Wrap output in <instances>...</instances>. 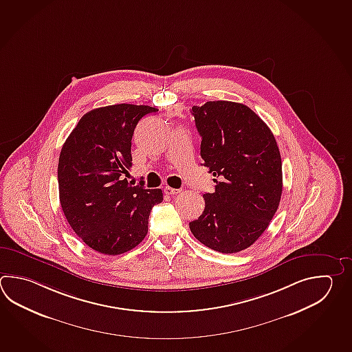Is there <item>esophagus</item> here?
<instances>
[{
    "instance_id": "obj_1",
    "label": "esophagus",
    "mask_w": 352,
    "mask_h": 352,
    "mask_svg": "<svg viewBox=\"0 0 352 352\" xmlns=\"http://www.w3.org/2000/svg\"><path fill=\"white\" fill-rule=\"evenodd\" d=\"M180 192H182V189H175V188L172 187L164 188V193L168 194V195H175V194L180 193Z\"/></svg>"
}]
</instances>
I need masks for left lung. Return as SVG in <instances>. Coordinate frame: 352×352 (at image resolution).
<instances>
[{"instance_id":"left-lung-1","label":"left lung","mask_w":352,"mask_h":352,"mask_svg":"<svg viewBox=\"0 0 352 352\" xmlns=\"http://www.w3.org/2000/svg\"><path fill=\"white\" fill-rule=\"evenodd\" d=\"M201 157L214 177V193L189 223L194 237L221 253L248 248L270 226L282 194V162L272 131L239 102L207 101L193 107Z\"/></svg>"}]
</instances>
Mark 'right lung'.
Instances as JSON below:
<instances>
[{
    "label": "right lung",
    "instance_id": "add662e5",
    "mask_svg": "<svg viewBox=\"0 0 352 352\" xmlns=\"http://www.w3.org/2000/svg\"><path fill=\"white\" fill-rule=\"evenodd\" d=\"M148 105L94 109L66 139L58 166L61 208L72 230L94 251L116 256L135 248L148 233L151 210L162 189L128 183L131 138Z\"/></svg>",
    "mask_w": 352,
    "mask_h": 352
}]
</instances>
